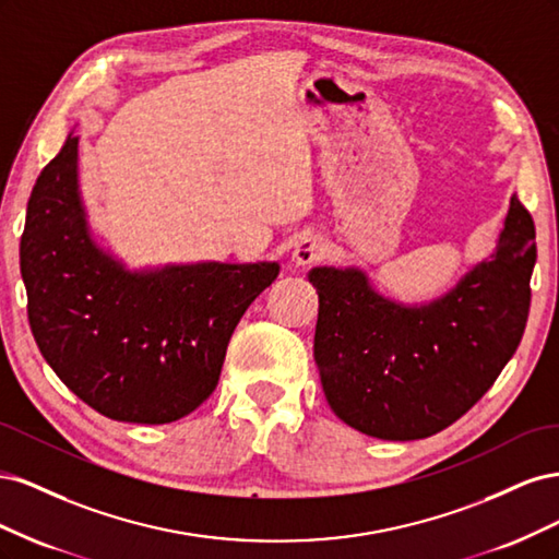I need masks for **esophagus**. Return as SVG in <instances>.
Listing matches in <instances>:
<instances>
[{"instance_id": "34e87169", "label": "esophagus", "mask_w": 559, "mask_h": 559, "mask_svg": "<svg viewBox=\"0 0 559 559\" xmlns=\"http://www.w3.org/2000/svg\"><path fill=\"white\" fill-rule=\"evenodd\" d=\"M326 253V245L321 238H317V235H306V238H300L296 245H294V251H292V263L294 265H310V263H317L324 259Z\"/></svg>"}]
</instances>
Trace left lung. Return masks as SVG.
<instances>
[{"label": "left lung", "instance_id": "8db88e82", "mask_svg": "<svg viewBox=\"0 0 559 559\" xmlns=\"http://www.w3.org/2000/svg\"><path fill=\"white\" fill-rule=\"evenodd\" d=\"M534 240L513 193L492 253L427 302L380 294L359 265L312 267L314 361L331 411L382 441L433 436L471 411L522 341Z\"/></svg>", "mask_w": 559, "mask_h": 559}]
</instances>
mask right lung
Wrapping results in <instances>:
<instances>
[{"label":"right lung","instance_id":"1","mask_svg":"<svg viewBox=\"0 0 559 559\" xmlns=\"http://www.w3.org/2000/svg\"><path fill=\"white\" fill-rule=\"evenodd\" d=\"M21 275L56 376L105 417L167 425L214 392L235 326L280 263L128 267L91 226L72 128L32 189Z\"/></svg>","mask_w":559,"mask_h":559}]
</instances>
